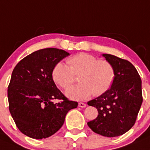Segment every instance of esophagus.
Masks as SVG:
<instances>
[{
    "label": "esophagus",
    "mask_w": 150,
    "mask_h": 150,
    "mask_svg": "<svg viewBox=\"0 0 150 150\" xmlns=\"http://www.w3.org/2000/svg\"><path fill=\"white\" fill-rule=\"evenodd\" d=\"M78 106H79V108H85V107L87 106V105L85 103H83V102H79Z\"/></svg>",
    "instance_id": "34e87169"
}]
</instances>
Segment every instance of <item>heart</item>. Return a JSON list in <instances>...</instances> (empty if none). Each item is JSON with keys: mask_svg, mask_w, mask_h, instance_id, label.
I'll list each match as a JSON object with an SVG mask.
<instances>
[{"mask_svg": "<svg viewBox=\"0 0 150 150\" xmlns=\"http://www.w3.org/2000/svg\"><path fill=\"white\" fill-rule=\"evenodd\" d=\"M68 66L62 62L55 65L52 78L64 89L74 82V74H79L80 83L68 88L67 96L74 100H83L93 94L96 96L105 93L112 86L115 79V69L110 62L98 59L94 56L80 53L67 60Z\"/></svg>", "mask_w": 150, "mask_h": 150, "instance_id": "heart-1", "label": "heart"}]
</instances>
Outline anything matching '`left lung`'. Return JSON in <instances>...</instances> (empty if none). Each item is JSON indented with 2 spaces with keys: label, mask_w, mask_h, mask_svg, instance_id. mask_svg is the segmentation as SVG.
<instances>
[{
  "label": "left lung",
  "mask_w": 150,
  "mask_h": 150,
  "mask_svg": "<svg viewBox=\"0 0 150 150\" xmlns=\"http://www.w3.org/2000/svg\"><path fill=\"white\" fill-rule=\"evenodd\" d=\"M102 57L113 66L115 79L107 92L88 102L99 112L97 118L88 122V125L96 133L116 137L135 125L143 102L142 79L129 61L108 54Z\"/></svg>",
  "instance_id": "1"
}]
</instances>
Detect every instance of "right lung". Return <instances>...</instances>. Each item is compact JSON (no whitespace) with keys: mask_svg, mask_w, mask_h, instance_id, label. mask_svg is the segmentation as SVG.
<instances>
[{"mask_svg":"<svg viewBox=\"0 0 150 150\" xmlns=\"http://www.w3.org/2000/svg\"><path fill=\"white\" fill-rule=\"evenodd\" d=\"M68 55L62 49L43 48L24 57L14 68L8 87V108L24 135L35 139L54 135L68 111L78 106L62 93L52 78L54 67ZM54 99L62 102L54 104Z\"/></svg>","mask_w":150,"mask_h":150,"instance_id":"obj_1","label":"right lung"}]
</instances>
